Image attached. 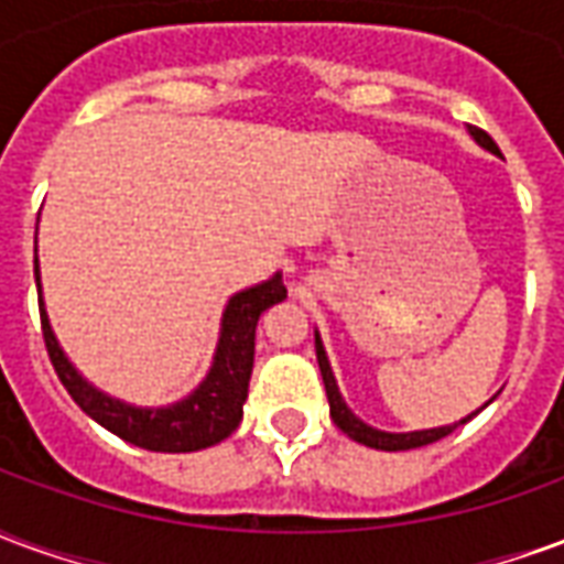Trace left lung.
<instances>
[{
  "label": "left lung",
  "instance_id": "left-lung-1",
  "mask_svg": "<svg viewBox=\"0 0 564 564\" xmlns=\"http://www.w3.org/2000/svg\"><path fill=\"white\" fill-rule=\"evenodd\" d=\"M468 135H471L477 144L484 150H489V153H496V156H501L496 148V141L486 135L484 129H474L468 127ZM314 347H317V362H319V375H323V383H326V399H329V414L332 420H335V425L341 429L344 435L354 437V441H359V444H366V447H375V449H387V453H395V449H414V447H425V444H432V441H441V437H447L453 429H459V425H465L471 416H477L484 408H477L474 414L462 416L459 423L453 425H437V429H416V432H383V429H375V425H368L366 420H359V416L347 408V402H344L341 390H338V380H335V375H332V366H329V356H326V347H323V338H319V332H314Z\"/></svg>",
  "mask_w": 564,
  "mask_h": 564
}]
</instances>
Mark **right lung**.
Returning a JSON list of instances; mask_svg holds the SVG:
<instances>
[{
    "label": "right lung",
    "mask_w": 564,
    "mask_h": 564,
    "mask_svg": "<svg viewBox=\"0 0 564 564\" xmlns=\"http://www.w3.org/2000/svg\"><path fill=\"white\" fill-rule=\"evenodd\" d=\"M35 286H39L44 344H47L51 362H54L68 395L102 429L115 432L117 437H123L135 447L153 449V453H193V449L214 447L223 437L232 435L245 416L253 350H257V323L262 311H269L271 305L286 299L281 271L271 274L269 281L235 293L223 307L220 338H217L214 359H210L208 375L202 378V383L181 402L141 408V404H129L93 387L68 359L66 350L59 347L51 317L44 311L39 257H35Z\"/></svg>",
    "instance_id": "add662e5"
}]
</instances>
